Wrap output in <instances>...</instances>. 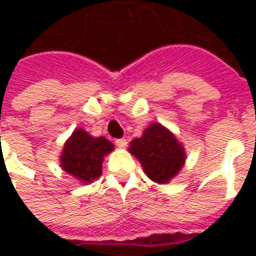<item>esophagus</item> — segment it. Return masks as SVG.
<instances>
[{
    "label": "esophagus",
    "mask_w": 256,
    "mask_h": 256,
    "mask_svg": "<svg viewBox=\"0 0 256 256\" xmlns=\"http://www.w3.org/2000/svg\"><path fill=\"white\" fill-rule=\"evenodd\" d=\"M116 144L118 146V148H126V144H128V140H124V138H122V140H116Z\"/></svg>",
    "instance_id": "obj_1"
}]
</instances>
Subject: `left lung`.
<instances>
[{
  "label": "left lung",
  "instance_id": "obj_1",
  "mask_svg": "<svg viewBox=\"0 0 256 256\" xmlns=\"http://www.w3.org/2000/svg\"><path fill=\"white\" fill-rule=\"evenodd\" d=\"M128 152L140 160L152 182L164 184L179 174L186 162V152L178 138L160 122H152L142 136L130 142Z\"/></svg>",
  "mask_w": 256,
  "mask_h": 256
}]
</instances>
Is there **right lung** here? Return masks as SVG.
Listing matches in <instances>:
<instances>
[{
    "label": "right lung",
    "mask_w": 256,
    "mask_h": 256,
    "mask_svg": "<svg viewBox=\"0 0 256 256\" xmlns=\"http://www.w3.org/2000/svg\"><path fill=\"white\" fill-rule=\"evenodd\" d=\"M114 150V144L104 136H92L78 128L64 144L61 168L81 183L88 184L102 174L104 156Z\"/></svg>",
    "instance_id": "add662e5"
}]
</instances>
